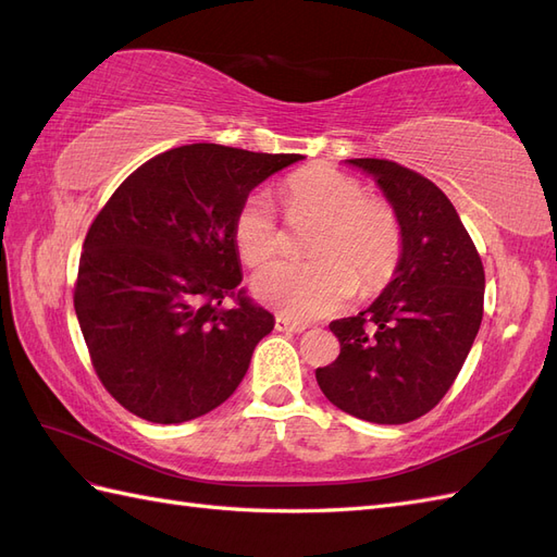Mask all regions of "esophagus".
<instances>
[{"instance_id":"34e87169","label":"esophagus","mask_w":557,"mask_h":557,"mask_svg":"<svg viewBox=\"0 0 557 557\" xmlns=\"http://www.w3.org/2000/svg\"><path fill=\"white\" fill-rule=\"evenodd\" d=\"M276 330L278 332H305L307 325L305 323H297V320H290L285 315H276Z\"/></svg>"}]
</instances>
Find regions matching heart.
<instances>
[{
  "instance_id": "1",
  "label": "heart",
  "mask_w": 557,
  "mask_h": 557,
  "mask_svg": "<svg viewBox=\"0 0 557 557\" xmlns=\"http://www.w3.org/2000/svg\"><path fill=\"white\" fill-rule=\"evenodd\" d=\"M290 221H318L307 242V262H278L256 276L252 290L290 320H313L339 309L356 288L372 293L397 272L404 248L399 215L391 201L369 197L362 181L330 164L290 174L281 188ZM232 246L239 260L260 269L272 262L281 232L264 193L244 197L232 218Z\"/></svg>"
}]
</instances>
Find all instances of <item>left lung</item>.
I'll return each instance as SVG.
<instances>
[{"label": "left lung", "instance_id": "obj_1", "mask_svg": "<svg viewBox=\"0 0 557 557\" xmlns=\"http://www.w3.org/2000/svg\"><path fill=\"white\" fill-rule=\"evenodd\" d=\"M348 162L372 174L395 207L404 248L374 305L330 323L342 350L315 369V381L342 411L401 425L432 411L460 374L483 318V262L430 178L393 160Z\"/></svg>", "mask_w": 557, "mask_h": 557}]
</instances>
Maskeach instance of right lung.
<instances>
[{
  "instance_id": "1",
  "label": "right lung",
  "mask_w": 557,
  "mask_h": 557,
  "mask_svg": "<svg viewBox=\"0 0 557 557\" xmlns=\"http://www.w3.org/2000/svg\"><path fill=\"white\" fill-rule=\"evenodd\" d=\"M295 153L178 146L132 172L83 242L74 309L109 395L150 423L213 411L274 330L232 246L244 197Z\"/></svg>"
}]
</instances>
